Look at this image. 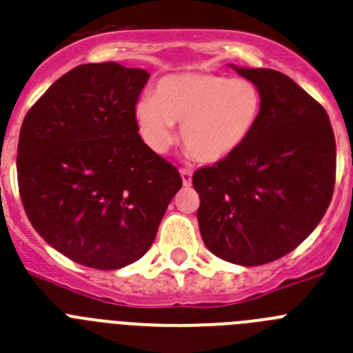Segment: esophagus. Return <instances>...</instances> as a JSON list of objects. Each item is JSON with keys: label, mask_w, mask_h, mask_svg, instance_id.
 <instances>
[{"label": "esophagus", "mask_w": 353, "mask_h": 353, "mask_svg": "<svg viewBox=\"0 0 353 353\" xmlns=\"http://www.w3.org/2000/svg\"><path fill=\"white\" fill-rule=\"evenodd\" d=\"M180 176H182L183 185H191V182H192V171L191 170H188V168H182V170H180Z\"/></svg>", "instance_id": "1"}]
</instances>
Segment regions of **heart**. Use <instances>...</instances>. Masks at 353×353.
<instances>
[{"instance_id":"heart-1","label":"heart","mask_w":353,"mask_h":353,"mask_svg":"<svg viewBox=\"0 0 353 353\" xmlns=\"http://www.w3.org/2000/svg\"><path fill=\"white\" fill-rule=\"evenodd\" d=\"M263 92L248 78L176 73L157 83L155 94L137 99L134 116L144 143L165 152L174 143V123H182V143L192 159L216 164L239 150L257 128Z\"/></svg>"}]
</instances>
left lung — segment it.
I'll use <instances>...</instances> for the list:
<instances>
[{"mask_svg": "<svg viewBox=\"0 0 353 353\" xmlns=\"http://www.w3.org/2000/svg\"><path fill=\"white\" fill-rule=\"evenodd\" d=\"M263 92L257 128L192 174L201 239L216 257L261 266L311 236L332 200L336 139L325 108L285 74L236 68Z\"/></svg>", "mask_w": 353, "mask_h": 353, "instance_id": "obj_1", "label": "left lung"}]
</instances>
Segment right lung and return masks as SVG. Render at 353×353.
I'll return each mask as SVG.
<instances>
[{"mask_svg":"<svg viewBox=\"0 0 353 353\" xmlns=\"http://www.w3.org/2000/svg\"><path fill=\"white\" fill-rule=\"evenodd\" d=\"M150 74L116 62L60 77L21 126L17 183L32 227L74 263L119 270L146 254L179 170L137 134L134 107Z\"/></svg>","mask_w":353,"mask_h":353,"instance_id":"right-lung-1","label":"right lung"}]
</instances>
